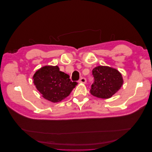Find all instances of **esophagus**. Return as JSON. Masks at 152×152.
Listing matches in <instances>:
<instances>
[{
  "instance_id": "obj_1",
  "label": "esophagus",
  "mask_w": 152,
  "mask_h": 152,
  "mask_svg": "<svg viewBox=\"0 0 152 152\" xmlns=\"http://www.w3.org/2000/svg\"><path fill=\"white\" fill-rule=\"evenodd\" d=\"M87 82V80L86 78L84 77H82L81 79L79 80V82H80V83H84V84H86Z\"/></svg>"
}]
</instances>
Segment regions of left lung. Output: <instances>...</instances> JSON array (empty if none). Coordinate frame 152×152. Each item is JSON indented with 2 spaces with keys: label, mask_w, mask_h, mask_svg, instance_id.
<instances>
[{
  "label": "left lung",
  "mask_w": 152,
  "mask_h": 152,
  "mask_svg": "<svg viewBox=\"0 0 152 152\" xmlns=\"http://www.w3.org/2000/svg\"><path fill=\"white\" fill-rule=\"evenodd\" d=\"M94 82L91 85V94L99 98H111L123 84L121 73L109 66H98L93 71Z\"/></svg>",
  "instance_id": "8db88e82"
}]
</instances>
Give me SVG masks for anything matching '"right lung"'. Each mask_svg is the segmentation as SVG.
Here are the masks:
<instances>
[{"instance_id": "right-lung-1", "label": "right lung", "mask_w": 152, "mask_h": 152, "mask_svg": "<svg viewBox=\"0 0 152 152\" xmlns=\"http://www.w3.org/2000/svg\"><path fill=\"white\" fill-rule=\"evenodd\" d=\"M34 84L43 97L50 102H61L69 96L77 85L72 82L70 76L59 71L58 66H45L35 72Z\"/></svg>"}]
</instances>
